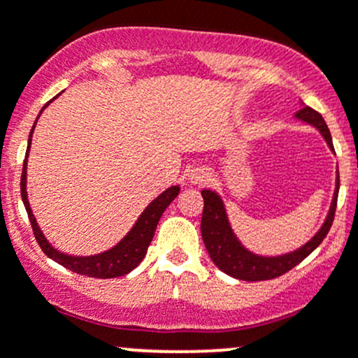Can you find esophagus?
<instances>
[{"label": "esophagus", "instance_id": "obj_1", "mask_svg": "<svg viewBox=\"0 0 358 358\" xmlns=\"http://www.w3.org/2000/svg\"><path fill=\"white\" fill-rule=\"evenodd\" d=\"M192 180L194 183H204L206 180H208V173L204 171H197V173H192Z\"/></svg>", "mask_w": 358, "mask_h": 358}]
</instances>
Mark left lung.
Listing matches in <instances>:
<instances>
[{"instance_id":"1","label":"left lung","mask_w":358,"mask_h":358,"mask_svg":"<svg viewBox=\"0 0 358 358\" xmlns=\"http://www.w3.org/2000/svg\"><path fill=\"white\" fill-rule=\"evenodd\" d=\"M296 117L301 119V121L310 122V124H313L315 128H319V131L322 133V136L326 138L327 145L334 150L329 128H327L326 121H324V117L319 112L313 110L312 107L308 106H303L301 109L296 112ZM338 192L339 176L338 180H336V192L333 204H331L329 209V215H327L322 229L315 234V237H313L312 241H308L305 246L299 248L298 251L289 252V255L275 256V258H265V256L252 255V252H249L246 248H243V244L237 241L232 229H230L222 199H220L215 192H211V190H202L204 209H202L201 234L202 241H204V246L208 249L209 258L213 259V263H215L222 272L229 273L230 277H236V279L249 280V282H255V280H270L275 279V277L284 275V273L289 272L291 268H294L298 263H301L313 249L319 248V244L326 239L327 232H329L331 225H333L336 202H338Z\"/></svg>"}]
</instances>
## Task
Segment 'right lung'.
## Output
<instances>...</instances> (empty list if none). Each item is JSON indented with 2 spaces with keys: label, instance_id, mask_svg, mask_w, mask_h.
I'll use <instances>...</instances> for the list:
<instances>
[{
  "label": "right lung",
  "instance_id": "1",
  "mask_svg": "<svg viewBox=\"0 0 358 358\" xmlns=\"http://www.w3.org/2000/svg\"><path fill=\"white\" fill-rule=\"evenodd\" d=\"M50 102H52V100H50ZM48 103H45V107L48 106ZM45 107H43V109H45ZM36 122H38V119H36ZM34 126H32L31 135H29L27 156H29V147H31ZM27 156L24 159L22 176H20V194H22L25 211H27L29 222H31L36 241H38L39 248L43 249V252H45L48 258L55 259L57 263H60V265L66 266V268L72 270V272L79 273V275L95 277V279H114V277L126 275V273L131 272L135 266H138V263L142 262L147 249H149V244L152 243L154 232H156V227L159 220H161L162 213H164V209L171 204V201L178 196L180 192L178 185L169 187V189L164 190L157 199L150 202V204L145 208V211H143L142 215H140V218L136 220L135 227L129 230L128 236H126L117 246H114L112 249H109V251L100 252V255H95V256H69V255H64V252L57 251V249L45 239L41 229H39L38 223H36L34 215H32L31 206H29V201H27V190H25V180H27L25 178V175H27Z\"/></svg>",
  "mask_w": 358,
  "mask_h": 358
}]
</instances>
